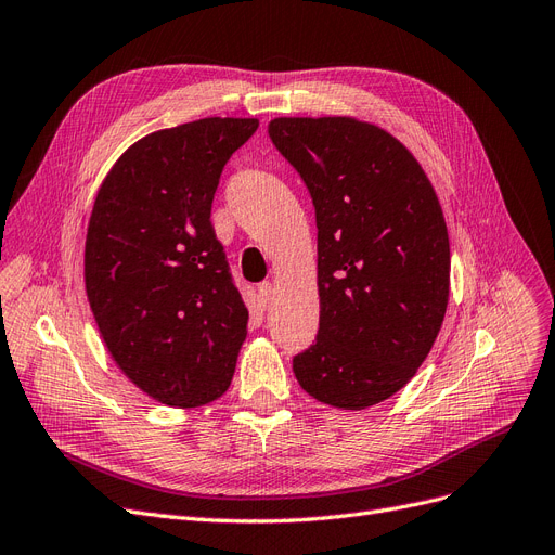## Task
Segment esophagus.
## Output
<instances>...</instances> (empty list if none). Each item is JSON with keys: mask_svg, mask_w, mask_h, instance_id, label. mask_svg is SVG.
<instances>
[{"mask_svg": "<svg viewBox=\"0 0 555 555\" xmlns=\"http://www.w3.org/2000/svg\"><path fill=\"white\" fill-rule=\"evenodd\" d=\"M272 295H274V285H272L270 281H262V283L258 285V297H260V301L267 306V304H270Z\"/></svg>", "mask_w": 555, "mask_h": 555, "instance_id": "obj_1", "label": "esophagus"}]
</instances>
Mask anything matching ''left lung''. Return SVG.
<instances>
[{
    "label": "left lung",
    "mask_w": 555,
    "mask_h": 555,
    "mask_svg": "<svg viewBox=\"0 0 555 555\" xmlns=\"http://www.w3.org/2000/svg\"><path fill=\"white\" fill-rule=\"evenodd\" d=\"M279 153L318 223L320 330L293 359L306 393L365 409L398 393L433 350L448 306L450 244L416 157L350 116L274 118Z\"/></svg>",
    "instance_id": "left-lung-1"
}]
</instances>
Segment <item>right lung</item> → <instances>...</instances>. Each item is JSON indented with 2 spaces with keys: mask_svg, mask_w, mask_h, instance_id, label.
<instances>
[{
  "mask_svg": "<svg viewBox=\"0 0 555 555\" xmlns=\"http://www.w3.org/2000/svg\"><path fill=\"white\" fill-rule=\"evenodd\" d=\"M256 118L157 130L102 180L85 246L87 295L126 377L162 404L201 406L231 386L249 311L210 210L225 162Z\"/></svg>",
  "mask_w": 555,
  "mask_h": 555,
  "instance_id": "1",
  "label": "right lung"
}]
</instances>
